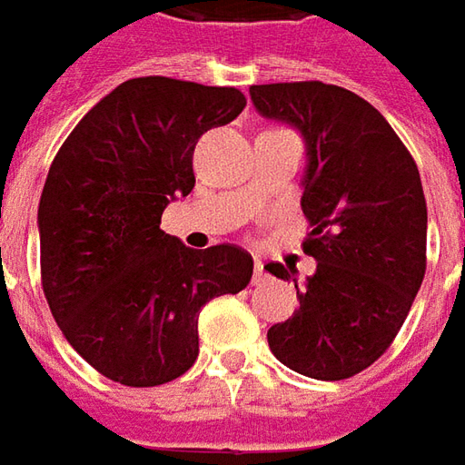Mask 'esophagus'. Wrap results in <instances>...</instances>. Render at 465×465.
<instances>
[{"label": "esophagus", "mask_w": 465, "mask_h": 465, "mask_svg": "<svg viewBox=\"0 0 465 465\" xmlns=\"http://www.w3.org/2000/svg\"><path fill=\"white\" fill-rule=\"evenodd\" d=\"M265 278H268V273H265V268L261 261H255V268H252V283L258 286V283H263Z\"/></svg>", "instance_id": "1"}]
</instances>
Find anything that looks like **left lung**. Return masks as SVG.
Returning <instances> with one entry per match:
<instances>
[{"label":"left lung","instance_id":"1","mask_svg":"<svg viewBox=\"0 0 465 465\" xmlns=\"http://www.w3.org/2000/svg\"><path fill=\"white\" fill-rule=\"evenodd\" d=\"M251 98L265 118L296 126L309 152L301 207L316 273L296 286L299 312L268 329V344L293 372L347 380L390 349L422 283L420 172L385 116L347 88L268 83L251 85ZM265 271L296 281L283 263Z\"/></svg>","mask_w":465,"mask_h":465}]
</instances>
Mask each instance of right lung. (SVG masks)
Wrapping results in <instances>:
<instances>
[{
	"label": "right lung",
	"mask_w": 465,
	"mask_h": 465,
	"mask_svg": "<svg viewBox=\"0 0 465 465\" xmlns=\"http://www.w3.org/2000/svg\"><path fill=\"white\" fill-rule=\"evenodd\" d=\"M245 108L238 88L131 78L80 118L45 179L40 273L60 331L114 382L177 380L200 354L207 301L251 283L238 245L192 251L162 213L194 187L197 139Z\"/></svg>",
	"instance_id": "add662e5"
}]
</instances>
